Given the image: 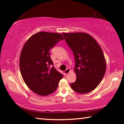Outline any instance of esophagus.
<instances>
[{
	"label": "esophagus",
	"instance_id": "esophagus-1",
	"mask_svg": "<svg viewBox=\"0 0 124 124\" xmlns=\"http://www.w3.org/2000/svg\"><path fill=\"white\" fill-rule=\"evenodd\" d=\"M70 71V70L69 68H67V69L66 70L64 71V73L65 75H67V74H68Z\"/></svg>",
	"mask_w": 124,
	"mask_h": 124
}]
</instances>
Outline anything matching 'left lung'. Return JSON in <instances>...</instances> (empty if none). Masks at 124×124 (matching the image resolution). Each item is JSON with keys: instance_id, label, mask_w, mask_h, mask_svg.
Listing matches in <instances>:
<instances>
[{"instance_id": "left-lung-1", "label": "left lung", "mask_w": 124, "mask_h": 124, "mask_svg": "<svg viewBox=\"0 0 124 124\" xmlns=\"http://www.w3.org/2000/svg\"><path fill=\"white\" fill-rule=\"evenodd\" d=\"M62 35L73 51L75 60L74 71L76 80L70 84L71 88L81 94L93 91L102 80L106 69L100 46L87 33L63 32Z\"/></svg>"}]
</instances>
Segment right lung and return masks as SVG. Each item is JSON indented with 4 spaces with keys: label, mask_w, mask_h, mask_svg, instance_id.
<instances>
[{
    "label": "right lung",
    "mask_w": 124,
    "mask_h": 124,
    "mask_svg": "<svg viewBox=\"0 0 124 124\" xmlns=\"http://www.w3.org/2000/svg\"><path fill=\"white\" fill-rule=\"evenodd\" d=\"M58 33L39 32L29 38L24 45L19 58V66L24 81L31 91L39 95L54 92L63 75L53 65L49 51L60 40Z\"/></svg>",
    "instance_id": "right-lung-1"
}]
</instances>
